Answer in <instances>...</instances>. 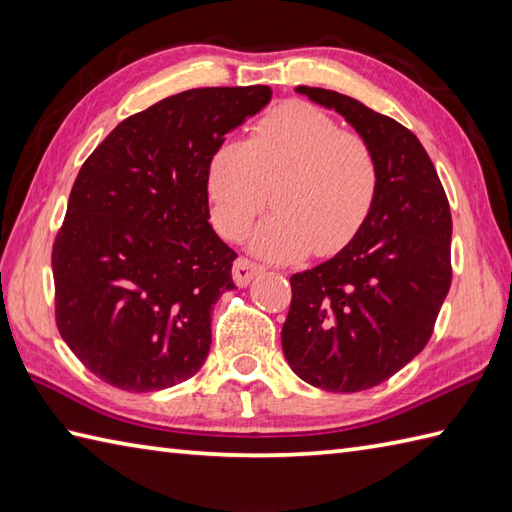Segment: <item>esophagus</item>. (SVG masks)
Instances as JSON below:
<instances>
[{"label": "esophagus", "instance_id": "34e87169", "mask_svg": "<svg viewBox=\"0 0 512 512\" xmlns=\"http://www.w3.org/2000/svg\"><path fill=\"white\" fill-rule=\"evenodd\" d=\"M259 273H262V266L250 262L246 257H237L233 264V279L239 288H246L250 281H253Z\"/></svg>", "mask_w": 512, "mask_h": 512}]
</instances>
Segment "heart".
Returning <instances> with one entry per match:
<instances>
[{
  "label": "heart",
  "mask_w": 512,
  "mask_h": 512,
  "mask_svg": "<svg viewBox=\"0 0 512 512\" xmlns=\"http://www.w3.org/2000/svg\"><path fill=\"white\" fill-rule=\"evenodd\" d=\"M378 182L372 145L306 101L281 103L206 165L213 222L228 239L248 231L274 189L275 211L250 233V250L279 264L343 250L372 213Z\"/></svg>",
  "instance_id": "1"
}]
</instances>
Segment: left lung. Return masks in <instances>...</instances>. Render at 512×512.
Returning <instances> with one entry per match:
<instances>
[{"mask_svg": "<svg viewBox=\"0 0 512 512\" xmlns=\"http://www.w3.org/2000/svg\"><path fill=\"white\" fill-rule=\"evenodd\" d=\"M372 145L380 182L361 231L328 262L290 277L286 361L325 391H363L429 343L451 288V211L420 140L394 118L332 90L299 85Z\"/></svg>", "mask_w": 512, "mask_h": 512, "instance_id": "obj_1", "label": "left lung"}]
</instances>
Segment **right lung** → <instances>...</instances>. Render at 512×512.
Masks as SVG:
<instances>
[{"label":"right lung","mask_w":512,"mask_h":512,"mask_svg":"<svg viewBox=\"0 0 512 512\" xmlns=\"http://www.w3.org/2000/svg\"><path fill=\"white\" fill-rule=\"evenodd\" d=\"M270 99L268 85L173 94L83 162L52 246L57 328L107 385L158 391L204 365L237 257L209 224L206 165Z\"/></svg>","instance_id":"right-lung-1"}]
</instances>
